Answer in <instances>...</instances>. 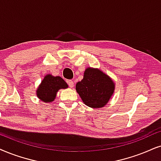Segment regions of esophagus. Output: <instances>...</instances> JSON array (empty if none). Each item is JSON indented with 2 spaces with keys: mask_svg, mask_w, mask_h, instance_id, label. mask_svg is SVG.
Returning a JSON list of instances; mask_svg holds the SVG:
<instances>
[{
  "mask_svg": "<svg viewBox=\"0 0 161 161\" xmlns=\"http://www.w3.org/2000/svg\"><path fill=\"white\" fill-rule=\"evenodd\" d=\"M68 84L69 87H73L74 86V82H73L72 80H68Z\"/></svg>",
  "mask_w": 161,
  "mask_h": 161,
  "instance_id": "esophagus-1",
  "label": "esophagus"
}]
</instances>
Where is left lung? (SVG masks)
I'll return each mask as SVG.
<instances>
[{
  "label": "left lung",
  "instance_id": "obj_1",
  "mask_svg": "<svg viewBox=\"0 0 161 161\" xmlns=\"http://www.w3.org/2000/svg\"><path fill=\"white\" fill-rule=\"evenodd\" d=\"M76 90L82 101L91 108H102L106 105L114 91V84L108 76L98 69L87 68Z\"/></svg>",
  "mask_w": 161,
  "mask_h": 161
}]
</instances>
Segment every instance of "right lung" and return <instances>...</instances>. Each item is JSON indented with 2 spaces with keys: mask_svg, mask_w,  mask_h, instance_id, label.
Masks as SVG:
<instances>
[{
  "mask_svg": "<svg viewBox=\"0 0 161 161\" xmlns=\"http://www.w3.org/2000/svg\"><path fill=\"white\" fill-rule=\"evenodd\" d=\"M68 84L60 76L47 75L37 90V96L45 103H50L56 98L57 91L59 89L67 88Z\"/></svg>",
  "mask_w": 161,
  "mask_h": 161,
  "instance_id": "obj_1",
  "label": "right lung"
}]
</instances>
